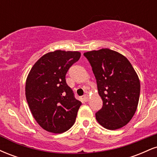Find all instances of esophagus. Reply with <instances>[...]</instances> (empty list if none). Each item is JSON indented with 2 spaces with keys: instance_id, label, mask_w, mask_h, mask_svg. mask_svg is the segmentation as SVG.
Returning <instances> with one entry per match:
<instances>
[{
  "instance_id": "1",
  "label": "esophagus",
  "mask_w": 157,
  "mask_h": 157,
  "mask_svg": "<svg viewBox=\"0 0 157 157\" xmlns=\"http://www.w3.org/2000/svg\"><path fill=\"white\" fill-rule=\"evenodd\" d=\"M89 100V97L88 94H84L83 95V100L85 102H88Z\"/></svg>"
}]
</instances>
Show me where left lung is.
I'll return each instance as SVG.
<instances>
[{
	"instance_id": "8db88e82",
	"label": "left lung",
	"mask_w": 157,
	"mask_h": 157,
	"mask_svg": "<svg viewBox=\"0 0 157 157\" xmlns=\"http://www.w3.org/2000/svg\"><path fill=\"white\" fill-rule=\"evenodd\" d=\"M97 80L102 107L96 113L105 128L116 130L132 119L137 109L140 82L128 60L121 54L102 48L83 54Z\"/></svg>"
}]
</instances>
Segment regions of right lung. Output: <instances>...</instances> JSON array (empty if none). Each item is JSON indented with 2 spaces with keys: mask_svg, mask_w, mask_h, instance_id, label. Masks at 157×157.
<instances>
[{
  "mask_svg": "<svg viewBox=\"0 0 157 157\" xmlns=\"http://www.w3.org/2000/svg\"><path fill=\"white\" fill-rule=\"evenodd\" d=\"M80 55L79 52H48L35 63L27 77L29 107L37 123L48 132L61 134L75 124L82 102L66 83V75Z\"/></svg>",
  "mask_w": 157,
  "mask_h": 157,
  "instance_id": "obj_1",
  "label": "right lung"
}]
</instances>
